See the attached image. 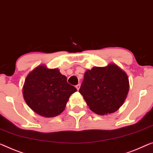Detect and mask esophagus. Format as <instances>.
<instances>
[{"label": "esophagus", "instance_id": "esophagus-1", "mask_svg": "<svg viewBox=\"0 0 153 153\" xmlns=\"http://www.w3.org/2000/svg\"><path fill=\"white\" fill-rule=\"evenodd\" d=\"M80 86H81V85H80V84H78V85H76V88L77 89V90H79Z\"/></svg>", "mask_w": 153, "mask_h": 153}]
</instances>
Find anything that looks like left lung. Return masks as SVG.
Instances as JSON below:
<instances>
[{"label":"left lung","instance_id":"left-lung-1","mask_svg":"<svg viewBox=\"0 0 153 153\" xmlns=\"http://www.w3.org/2000/svg\"><path fill=\"white\" fill-rule=\"evenodd\" d=\"M128 90L126 74L116 65L109 64L87 70L79 91L91 111L105 115L123 105Z\"/></svg>","mask_w":153,"mask_h":153}]
</instances>
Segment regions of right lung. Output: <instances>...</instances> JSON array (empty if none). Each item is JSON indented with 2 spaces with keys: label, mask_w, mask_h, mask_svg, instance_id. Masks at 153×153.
Segmentation results:
<instances>
[{
  "label": "right lung",
  "mask_w": 153,
  "mask_h": 153,
  "mask_svg": "<svg viewBox=\"0 0 153 153\" xmlns=\"http://www.w3.org/2000/svg\"><path fill=\"white\" fill-rule=\"evenodd\" d=\"M76 91L58 69L39 65L26 78L23 96L33 111L42 116L51 117L63 111L70 95Z\"/></svg>",
  "instance_id": "1"
}]
</instances>
